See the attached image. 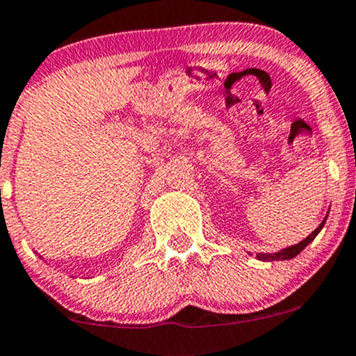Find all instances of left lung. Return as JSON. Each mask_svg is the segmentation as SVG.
Here are the masks:
<instances>
[{"label": "left lung", "mask_w": 356, "mask_h": 356, "mask_svg": "<svg viewBox=\"0 0 356 356\" xmlns=\"http://www.w3.org/2000/svg\"><path fill=\"white\" fill-rule=\"evenodd\" d=\"M325 220H327V217H325L324 220L321 222V225H318V227L315 229V231L312 232V234H308L307 238L303 239V241L296 243V245H291V246H288V248H282V250L275 251V253H257V258H258V260H261V261L291 260V258H294V257H296V254H300L301 251L305 250V248H307L308 245H310V243L314 241L315 238H317V234H318V232L322 231V227H324Z\"/></svg>", "instance_id": "obj_1"}]
</instances>
